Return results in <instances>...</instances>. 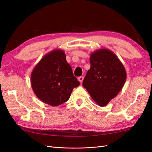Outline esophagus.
<instances>
[{"instance_id":"34e87169","label":"esophagus","mask_w":152,"mask_h":152,"mask_svg":"<svg viewBox=\"0 0 152 152\" xmlns=\"http://www.w3.org/2000/svg\"><path fill=\"white\" fill-rule=\"evenodd\" d=\"M78 80H79V81L80 82V83H82V82H83V80H84V77H82V76L79 77V79H78Z\"/></svg>"}]
</instances>
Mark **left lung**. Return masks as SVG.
<instances>
[{
    "instance_id": "1",
    "label": "left lung",
    "mask_w": 152,
    "mask_h": 152,
    "mask_svg": "<svg viewBox=\"0 0 152 152\" xmlns=\"http://www.w3.org/2000/svg\"><path fill=\"white\" fill-rule=\"evenodd\" d=\"M90 63L82 86L96 103L104 107L116 97L125 84L126 69L115 53L107 49L92 53Z\"/></svg>"
}]
</instances>
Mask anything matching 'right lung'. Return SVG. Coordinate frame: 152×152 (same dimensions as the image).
<instances>
[{"instance_id":"obj_1","label":"right lung","mask_w":152,"mask_h":152,"mask_svg":"<svg viewBox=\"0 0 152 152\" xmlns=\"http://www.w3.org/2000/svg\"><path fill=\"white\" fill-rule=\"evenodd\" d=\"M31 85L39 99L56 107L67 102L80 82L73 75L63 50L54 49L45 54L34 68Z\"/></svg>"}]
</instances>
